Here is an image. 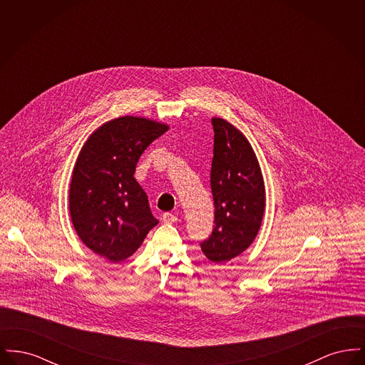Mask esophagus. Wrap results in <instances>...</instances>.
I'll list each match as a JSON object with an SVG mask.
<instances>
[{"instance_id":"34e87169","label":"esophagus","mask_w":365,"mask_h":365,"mask_svg":"<svg viewBox=\"0 0 365 365\" xmlns=\"http://www.w3.org/2000/svg\"><path fill=\"white\" fill-rule=\"evenodd\" d=\"M163 222H164V223H167V225H174V223L178 222V217L175 216L174 213L167 212V213H164V215H163Z\"/></svg>"}]
</instances>
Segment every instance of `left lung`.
Masks as SVG:
<instances>
[{
    "label": "left lung",
    "instance_id": "obj_1",
    "mask_svg": "<svg viewBox=\"0 0 365 365\" xmlns=\"http://www.w3.org/2000/svg\"><path fill=\"white\" fill-rule=\"evenodd\" d=\"M212 125L215 226L201 249L209 260L222 264L242 255L256 240L265 210V186L257 156L242 131L222 118H212Z\"/></svg>",
    "mask_w": 365,
    "mask_h": 365
}]
</instances>
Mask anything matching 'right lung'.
I'll return each mask as SVG.
<instances>
[{"label":"right lung","mask_w":365,"mask_h":365,"mask_svg":"<svg viewBox=\"0 0 365 365\" xmlns=\"http://www.w3.org/2000/svg\"><path fill=\"white\" fill-rule=\"evenodd\" d=\"M170 125L142 116L101 124L83 143L71 176V222L81 241L110 262L133 256L158 225L134 178L139 157Z\"/></svg>","instance_id":"right-lung-1"}]
</instances>
